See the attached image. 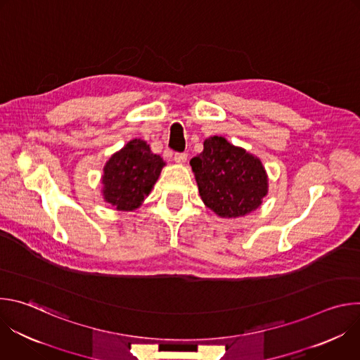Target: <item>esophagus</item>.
Instances as JSON below:
<instances>
[{"label": "esophagus", "mask_w": 360, "mask_h": 360, "mask_svg": "<svg viewBox=\"0 0 360 360\" xmlns=\"http://www.w3.org/2000/svg\"><path fill=\"white\" fill-rule=\"evenodd\" d=\"M174 160H175V162L176 164H185L186 162V160H188V155L185 152H176L175 153V157H174Z\"/></svg>", "instance_id": "34e87169"}]
</instances>
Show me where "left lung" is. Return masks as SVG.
Listing matches in <instances>:
<instances>
[{"label":"left lung","instance_id":"8db88e82","mask_svg":"<svg viewBox=\"0 0 360 360\" xmlns=\"http://www.w3.org/2000/svg\"><path fill=\"white\" fill-rule=\"evenodd\" d=\"M199 195L221 218H238L261 207L268 175L258 157L224 136L205 139L203 150L191 160Z\"/></svg>","mask_w":360,"mask_h":360}]
</instances>
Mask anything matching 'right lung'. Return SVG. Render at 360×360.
<instances>
[{
  "mask_svg": "<svg viewBox=\"0 0 360 360\" xmlns=\"http://www.w3.org/2000/svg\"><path fill=\"white\" fill-rule=\"evenodd\" d=\"M164 160L142 139L129 141L108 160L102 174V195L117 211L139 208L158 181Z\"/></svg>",
  "mask_w": 360,
  "mask_h": 360,
  "instance_id": "1",
  "label": "right lung"
}]
</instances>
